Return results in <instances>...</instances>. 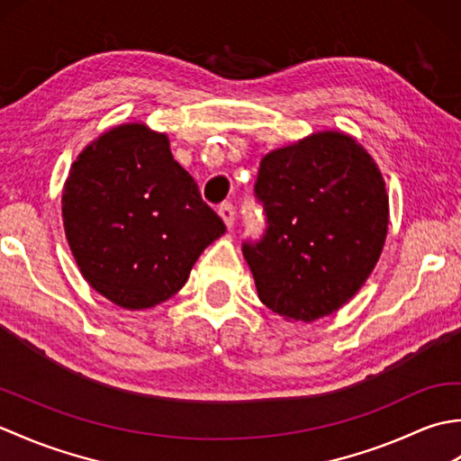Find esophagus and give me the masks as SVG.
I'll return each mask as SVG.
<instances>
[{"label":"esophagus","instance_id":"1","mask_svg":"<svg viewBox=\"0 0 461 461\" xmlns=\"http://www.w3.org/2000/svg\"><path fill=\"white\" fill-rule=\"evenodd\" d=\"M218 213H220V218L223 220V223L231 230L233 228V221H236V210H233V205L231 203H221Z\"/></svg>","mask_w":461,"mask_h":461}]
</instances>
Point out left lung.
Segmentation results:
<instances>
[{
  "mask_svg": "<svg viewBox=\"0 0 461 461\" xmlns=\"http://www.w3.org/2000/svg\"><path fill=\"white\" fill-rule=\"evenodd\" d=\"M256 194L267 230L243 243V258L259 301L287 321L332 315L365 285L386 241L375 158L347 132H312L263 156Z\"/></svg>",
  "mask_w": 461,
  "mask_h": 461,
  "instance_id": "left-lung-1",
  "label": "left lung"
}]
</instances>
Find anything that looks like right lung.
Masks as SVG:
<instances>
[{
  "label": "right lung",
  "mask_w": 461,
  "mask_h": 461,
  "mask_svg": "<svg viewBox=\"0 0 461 461\" xmlns=\"http://www.w3.org/2000/svg\"><path fill=\"white\" fill-rule=\"evenodd\" d=\"M65 236L89 285L126 311L176 295L225 233L166 132L124 122L85 146L61 198Z\"/></svg>",
  "instance_id": "obj_1"
}]
</instances>
